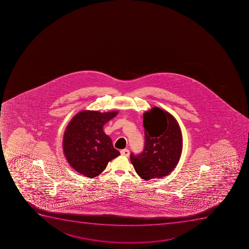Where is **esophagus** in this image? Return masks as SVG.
Masks as SVG:
<instances>
[{"mask_svg": "<svg viewBox=\"0 0 249 249\" xmlns=\"http://www.w3.org/2000/svg\"><path fill=\"white\" fill-rule=\"evenodd\" d=\"M121 155L125 156V157H129L130 155V151L128 149H123L120 151Z\"/></svg>", "mask_w": 249, "mask_h": 249, "instance_id": "1", "label": "esophagus"}]
</instances>
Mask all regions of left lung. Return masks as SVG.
Returning a JSON list of instances; mask_svg holds the SVG:
<instances>
[{
  "mask_svg": "<svg viewBox=\"0 0 249 249\" xmlns=\"http://www.w3.org/2000/svg\"><path fill=\"white\" fill-rule=\"evenodd\" d=\"M144 148L131 161L143 179L165 177L179 161L182 149V132L174 116L158 107L143 113Z\"/></svg>",
  "mask_w": 249,
  "mask_h": 249,
  "instance_id": "obj_1",
  "label": "left lung"
}]
</instances>
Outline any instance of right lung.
I'll return each instance as SVG.
<instances>
[{
	"label": "right lung",
	"mask_w": 249,
	"mask_h": 249,
	"mask_svg": "<svg viewBox=\"0 0 249 249\" xmlns=\"http://www.w3.org/2000/svg\"><path fill=\"white\" fill-rule=\"evenodd\" d=\"M117 114L118 111L83 110L72 118L65 131L62 147L67 161L75 171L86 177H96L108 161L120 155L103 131L104 125Z\"/></svg>",
	"instance_id": "1"
}]
</instances>
